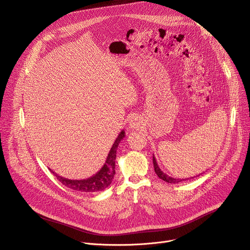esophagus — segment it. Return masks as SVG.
Instances as JSON below:
<instances>
[{"label": "esophagus", "mask_w": 250, "mask_h": 250, "mask_svg": "<svg viewBox=\"0 0 250 250\" xmlns=\"http://www.w3.org/2000/svg\"><path fill=\"white\" fill-rule=\"evenodd\" d=\"M137 126V122H136V120H131L130 122H129V127L130 128H135Z\"/></svg>", "instance_id": "1"}]
</instances>
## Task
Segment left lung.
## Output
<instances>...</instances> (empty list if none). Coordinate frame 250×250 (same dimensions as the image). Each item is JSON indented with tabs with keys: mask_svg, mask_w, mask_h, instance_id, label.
Wrapping results in <instances>:
<instances>
[{
	"mask_svg": "<svg viewBox=\"0 0 250 250\" xmlns=\"http://www.w3.org/2000/svg\"><path fill=\"white\" fill-rule=\"evenodd\" d=\"M153 164H154V168H155V172H156V174L158 175V177L160 178V179H162V180H164L165 182H167V183H170V184H178V183H180V182H182V181H186V180H189V179H193L194 177H191V178H185V179H177V178H173V177H170V176H168L167 174H165L160 168H159V166H158V164H157V161H156V158L153 156Z\"/></svg>",
	"mask_w": 250,
	"mask_h": 250,
	"instance_id": "obj_1",
	"label": "left lung"
}]
</instances>
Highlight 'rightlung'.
<instances>
[{"mask_svg":"<svg viewBox=\"0 0 250 250\" xmlns=\"http://www.w3.org/2000/svg\"><path fill=\"white\" fill-rule=\"evenodd\" d=\"M125 132L122 130L120 135L116 138L114 144L112 145L110 151L107 155L106 161L103 168L99 170L95 175L91 176L90 178L83 179V180H70L63 178L56 173L52 172L54 176L60 181L64 186L70 188L75 191L80 192H99L107 188L112 182L113 176L115 174V158H116V149H118L119 144L125 138Z\"/></svg>","mask_w":250,"mask_h":250,"instance_id":"add662e5","label":"right lung"}]
</instances>
